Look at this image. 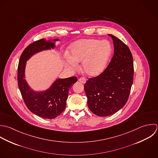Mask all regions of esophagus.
<instances>
[{
  "label": "esophagus",
  "instance_id": "34e87169",
  "mask_svg": "<svg viewBox=\"0 0 158 158\" xmlns=\"http://www.w3.org/2000/svg\"><path fill=\"white\" fill-rule=\"evenodd\" d=\"M79 81H80L82 84H85L86 82V79L85 78H84V77H81V78L79 79Z\"/></svg>",
  "mask_w": 158,
  "mask_h": 158
}]
</instances>
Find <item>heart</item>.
<instances>
[{"instance_id":"heart-1","label":"heart","mask_w":158,"mask_h":158,"mask_svg":"<svg viewBox=\"0 0 158 158\" xmlns=\"http://www.w3.org/2000/svg\"><path fill=\"white\" fill-rule=\"evenodd\" d=\"M71 55H65V65L71 71L78 68L77 62H82L83 71L89 76H95L105 69L112 52V47L107 40L83 39L71 47Z\"/></svg>"}]
</instances>
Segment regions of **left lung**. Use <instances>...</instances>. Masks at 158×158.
I'll return each instance as SVG.
<instances>
[{"label":"left lung","instance_id":"1","mask_svg":"<svg viewBox=\"0 0 158 158\" xmlns=\"http://www.w3.org/2000/svg\"><path fill=\"white\" fill-rule=\"evenodd\" d=\"M113 39L114 55L106 69L90 78L84 85L87 105L95 115L111 116L127 102L134 79L133 57L129 48L119 39Z\"/></svg>","mask_w":158,"mask_h":158}]
</instances>
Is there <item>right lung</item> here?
<instances>
[{"instance_id": "add662e5", "label": "right lung", "mask_w": 158, "mask_h": 158, "mask_svg": "<svg viewBox=\"0 0 158 158\" xmlns=\"http://www.w3.org/2000/svg\"><path fill=\"white\" fill-rule=\"evenodd\" d=\"M59 39H40L29 45L23 52L18 66V84L27 108L34 114L44 119H53L65 109L68 92L77 81L76 77L57 79L45 90L31 89L25 79L26 61L33 55L44 50L55 48Z\"/></svg>"}]
</instances>
